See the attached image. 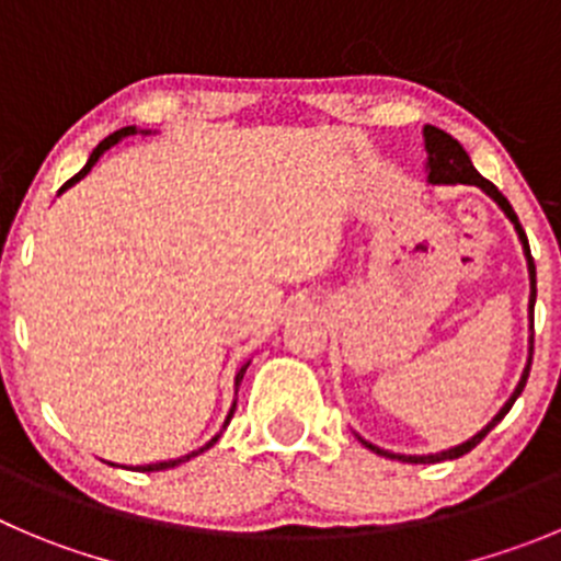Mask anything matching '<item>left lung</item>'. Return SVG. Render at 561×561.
I'll return each mask as SVG.
<instances>
[{
  "instance_id": "obj_1",
  "label": "left lung",
  "mask_w": 561,
  "mask_h": 561,
  "mask_svg": "<svg viewBox=\"0 0 561 561\" xmlns=\"http://www.w3.org/2000/svg\"><path fill=\"white\" fill-rule=\"evenodd\" d=\"M423 138H426V151H428L426 171H428V182H432V185H457V182H462V185L481 187V191H484L486 196L493 198V202L499 204L501 209H504L506 218H510V221L515 224V232H517V238H520L523 251H526L528 279H531V296H528V321H531V327H528V329H531V337H528V363H526V370H523L520 381H517V387H515V392H512V396H510V401H506V404L501 407V412L493 417V421L486 423V426L481 428L479 434H473V437H470L468 443H462V446H454V448H448V451H439V454H426V457H407V454H390V451H385V448L370 446V443H365V439L359 437L374 454H381V457H387V459H401V462H412V465H428V462H443V459H459V457H462V454L473 451V448L479 446L481 439H484L486 434L493 432V428L499 426L501 421H504V415L512 410V404H515V401H517V396H520V392H523V387H526L528 370H531V354H534V301H537V268H534L531 249H528V238H526V232H523L520 221H517L512 204L506 202V196L499 191V187L493 185V182L484 180V176H481L479 171L473 169V162H470L468 151H465L462 146H459L457 138H451V135L443 133V129L432 127V124H426V127H423Z\"/></svg>"
}]
</instances>
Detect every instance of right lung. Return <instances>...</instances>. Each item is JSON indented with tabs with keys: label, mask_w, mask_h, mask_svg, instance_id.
<instances>
[{
	"label": "right lung",
	"mask_w": 561,
	"mask_h": 561,
	"mask_svg": "<svg viewBox=\"0 0 561 561\" xmlns=\"http://www.w3.org/2000/svg\"><path fill=\"white\" fill-rule=\"evenodd\" d=\"M135 133H138V129H135V127H124V129H118V133L107 135V138H104V140H102V144H99V146H96V149H93V151H91V157H88V162H85V169H82V171H80V174H75V176H71V180H68V182H66V185H62V187H60V193H62V191H66V187H71V185H75V182H80V180H82V176H85V174H88V171H91V169H93V165H96V162H99V157H102V154H104V151H107V149H110V146H115V144H118V140H122V138H127V135H135ZM245 368H249V363H245V365H243V368H240V370H238V376H234V387H240V381H243V374H245ZM234 407H238V401H232V410H229V415H227V423H229V421H232V415H234ZM227 423H224V428H227ZM221 434H224V432H218V434H216V437L209 439L207 446H202V448H198V451H191V454H185V457H180V459H169V462H157V465H140V468H135V470H144V473H151V470H169V468H176V465L187 462V459L198 457V454H204V451H207V448H213V446H216L218 439H221Z\"/></svg>",
	"instance_id": "obj_1"
}]
</instances>
